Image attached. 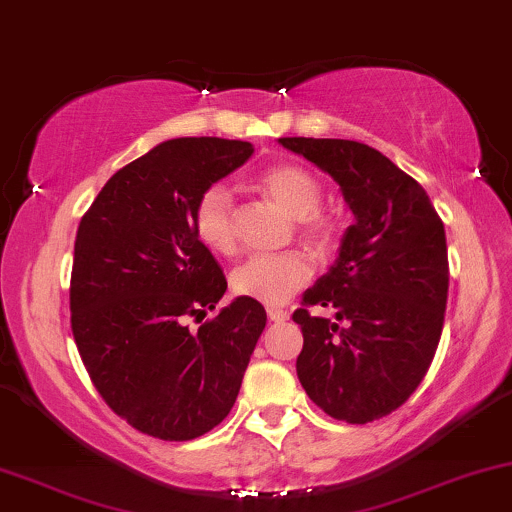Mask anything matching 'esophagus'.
<instances>
[{
  "label": "esophagus",
  "mask_w": 512,
  "mask_h": 512,
  "mask_svg": "<svg viewBox=\"0 0 512 512\" xmlns=\"http://www.w3.org/2000/svg\"><path fill=\"white\" fill-rule=\"evenodd\" d=\"M267 316L269 320H274V323H285V320H288V311L281 309V306H269Z\"/></svg>",
  "instance_id": "34e87169"
}]
</instances>
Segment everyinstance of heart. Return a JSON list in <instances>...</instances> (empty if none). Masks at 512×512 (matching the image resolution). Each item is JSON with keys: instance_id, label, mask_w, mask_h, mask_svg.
Masks as SVG:
<instances>
[{"instance_id": "obj_1", "label": "heart", "mask_w": 512, "mask_h": 512, "mask_svg": "<svg viewBox=\"0 0 512 512\" xmlns=\"http://www.w3.org/2000/svg\"><path fill=\"white\" fill-rule=\"evenodd\" d=\"M260 187L295 215L297 229L306 241L316 248H327L335 241L337 220L335 215L318 208L320 189L318 177L302 163H274L260 175ZM194 236L217 255H231L236 250L234 229V203L231 194L220 185H210L196 196L192 206ZM313 276V262L306 252L290 250L283 255L250 257L231 274V290L238 297L276 306L295 297Z\"/></svg>"}]
</instances>
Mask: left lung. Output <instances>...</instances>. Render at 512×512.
<instances>
[{
	"label": "left lung",
	"instance_id": "1",
	"mask_svg": "<svg viewBox=\"0 0 512 512\" xmlns=\"http://www.w3.org/2000/svg\"><path fill=\"white\" fill-rule=\"evenodd\" d=\"M330 173L356 222L339 257L304 292L292 320L304 346L297 377L320 410L367 424L398 410L424 381L445 323V227L419 182L356 140L278 138ZM313 305L336 311L330 321Z\"/></svg>",
	"mask_w": 512,
	"mask_h": 512
}]
</instances>
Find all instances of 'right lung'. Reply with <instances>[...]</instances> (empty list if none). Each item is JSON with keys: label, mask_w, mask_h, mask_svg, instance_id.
<instances>
[{"label": "right lung", "mask_w": 512, "mask_h": 512, "mask_svg": "<svg viewBox=\"0 0 512 512\" xmlns=\"http://www.w3.org/2000/svg\"><path fill=\"white\" fill-rule=\"evenodd\" d=\"M250 142L177 138L117 170L81 217L70 278L79 356L114 414L152 438L208 433L236 403L267 325L260 302L238 297L199 331L227 278L194 236L203 189L243 166Z\"/></svg>", "instance_id": "right-lung-1"}]
</instances>
